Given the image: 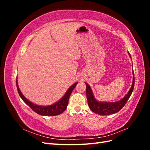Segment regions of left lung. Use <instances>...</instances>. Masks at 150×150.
Segmentation results:
<instances>
[{
  "label": "left lung",
  "instance_id": "8db88e82",
  "mask_svg": "<svg viewBox=\"0 0 150 150\" xmlns=\"http://www.w3.org/2000/svg\"><path fill=\"white\" fill-rule=\"evenodd\" d=\"M128 52L129 54V57L131 58L130 54L129 53V52ZM133 83L129 91L125 95V96L121 99L120 100L115 102H102L98 101L97 99L94 98L93 91L91 88L90 86L88 83H85L86 86V96H87L88 105L91 109V110L94 113H96V114H98L102 116L115 114V113L120 111L121 109L124 107L127 101L128 100V99L131 96L134 89V76L133 69Z\"/></svg>",
  "mask_w": 150,
  "mask_h": 150
}]
</instances>
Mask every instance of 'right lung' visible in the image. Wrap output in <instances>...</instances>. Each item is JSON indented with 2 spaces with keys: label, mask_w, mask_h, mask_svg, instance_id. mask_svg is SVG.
Wrapping results in <instances>:
<instances>
[{
  "label": "right lung",
  "mask_w": 150,
  "mask_h": 150,
  "mask_svg": "<svg viewBox=\"0 0 150 150\" xmlns=\"http://www.w3.org/2000/svg\"><path fill=\"white\" fill-rule=\"evenodd\" d=\"M17 83V79H16V85L18 93H19V96H21L22 100H23L27 105H28L34 112L42 116H56L60 115L64 112L67 108L70 95L72 91L74 89V88L76 87L77 84L78 83V82H76L72 86H71L67 90V91L66 92L64 96L56 103L49 106H40L38 105V104H34L33 102L28 100V99H27L21 93Z\"/></svg>",
  "instance_id": "obj_1"
}]
</instances>
